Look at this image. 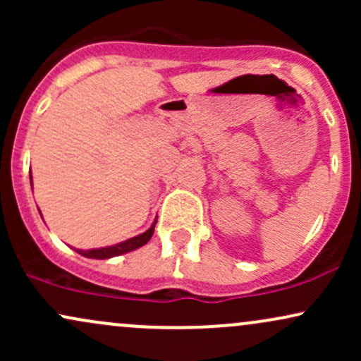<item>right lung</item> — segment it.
Here are the masks:
<instances>
[{
  "instance_id": "right-lung-1",
  "label": "right lung",
  "mask_w": 361,
  "mask_h": 361,
  "mask_svg": "<svg viewBox=\"0 0 361 361\" xmlns=\"http://www.w3.org/2000/svg\"><path fill=\"white\" fill-rule=\"evenodd\" d=\"M30 185H32V171H30ZM154 226H156V221L151 227H149L146 233L135 235V238L127 239V241L123 243L114 244V246L97 247V250H76V251L80 252L81 256H85V258H91V259H109V258H114V256L126 255V252H130L137 250L140 246H144V244L152 238V234H154Z\"/></svg>"
}]
</instances>
